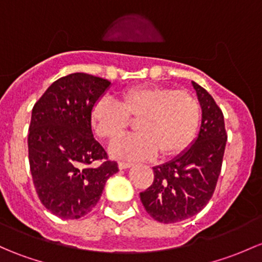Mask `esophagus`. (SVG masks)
Here are the masks:
<instances>
[{
    "mask_svg": "<svg viewBox=\"0 0 262 262\" xmlns=\"http://www.w3.org/2000/svg\"><path fill=\"white\" fill-rule=\"evenodd\" d=\"M132 166H133V163H130V162H119L120 169H126V168H130Z\"/></svg>",
    "mask_w": 262,
    "mask_h": 262,
    "instance_id": "obj_1",
    "label": "esophagus"
}]
</instances>
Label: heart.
<instances>
[{
	"label": "heart",
	"instance_id": "1",
	"mask_svg": "<svg viewBox=\"0 0 262 262\" xmlns=\"http://www.w3.org/2000/svg\"><path fill=\"white\" fill-rule=\"evenodd\" d=\"M200 101L186 90L143 85L124 90L115 99L99 100L90 110L96 137L114 143L136 123V136L112 148L119 158L140 159L157 154L170 158L188 147L201 123Z\"/></svg>",
	"mask_w": 262,
	"mask_h": 262
}]
</instances>
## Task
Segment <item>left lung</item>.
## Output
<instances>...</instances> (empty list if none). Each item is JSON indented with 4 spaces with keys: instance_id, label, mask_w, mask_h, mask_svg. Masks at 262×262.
Segmentation results:
<instances>
[{
    "instance_id": "8db88e82",
    "label": "left lung",
    "mask_w": 262,
    "mask_h": 262,
    "mask_svg": "<svg viewBox=\"0 0 262 262\" xmlns=\"http://www.w3.org/2000/svg\"><path fill=\"white\" fill-rule=\"evenodd\" d=\"M202 109L196 139L181 154L153 167L152 186L140 193L145 211L156 221L174 224L194 216L211 200L221 172L227 134L221 109L192 81Z\"/></svg>"
}]
</instances>
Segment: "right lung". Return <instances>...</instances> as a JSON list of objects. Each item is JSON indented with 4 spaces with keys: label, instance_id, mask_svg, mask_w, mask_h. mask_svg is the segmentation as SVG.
Wrapping results in <instances>:
<instances>
[{
    "label": "right lung",
    "instance_id": "right-lung-1",
    "mask_svg": "<svg viewBox=\"0 0 262 262\" xmlns=\"http://www.w3.org/2000/svg\"><path fill=\"white\" fill-rule=\"evenodd\" d=\"M110 85L89 74H70L52 82L32 108L30 169L40 201L60 219L89 213L119 170L90 125V110Z\"/></svg>",
    "mask_w": 262,
    "mask_h": 262
}]
</instances>
